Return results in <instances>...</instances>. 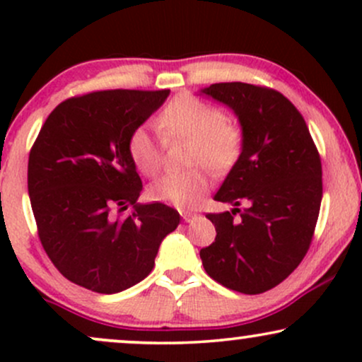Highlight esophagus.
Wrapping results in <instances>:
<instances>
[{"instance_id": "34e87169", "label": "esophagus", "mask_w": 362, "mask_h": 362, "mask_svg": "<svg viewBox=\"0 0 362 362\" xmlns=\"http://www.w3.org/2000/svg\"><path fill=\"white\" fill-rule=\"evenodd\" d=\"M182 218H184L185 223H190V221H194V219H197V214H194V213H182Z\"/></svg>"}]
</instances>
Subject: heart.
Masks as SVG:
<instances>
[{"instance_id": "heart-1", "label": "heart", "mask_w": 362, "mask_h": 362, "mask_svg": "<svg viewBox=\"0 0 362 362\" xmlns=\"http://www.w3.org/2000/svg\"><path fill=\"white\" fill-rule=\"evenodd\" d=\"M156 129L165 141L190 139L189 167H204L213 173L228 172L240 158L243 132L236 124L226 120L224 112L213 103L192 95L173 98L158 115ZM129 156L144 175L153 177L161 168V143L146 127L131 132L127 141ZM207 177L201 170L185 173H167L149 185L153 201L177 207H192L207 192Z\"/></svg>"}]
</instances>
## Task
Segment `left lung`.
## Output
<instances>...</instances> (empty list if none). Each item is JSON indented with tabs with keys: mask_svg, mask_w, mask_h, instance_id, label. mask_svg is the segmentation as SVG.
Instances as JSON below:
<instances>
[{
	"mask_svg": "<svg viewBox=\"0 0 362 362\" xmlns=\"http://www.w3.org/2000/svg\"><path fill=\"white\" fill-rule=\"evenodd\" d=\"M201 93L230 107L243 132L240 158L214 195L235 207L206 216L216 240L201 250L202 265L224 288L265 293L308 252L322 204V161L303 115L279 91L233 81ZM242 202L247 207L240 211Z\"/></svg>",
	"mask_w": 362,
	"mask_h": 362,
	"instance_id": "8db88e82",
	"label": "left lung"
}]
</instances>
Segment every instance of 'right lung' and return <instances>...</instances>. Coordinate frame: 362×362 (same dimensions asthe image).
Listing matches in <instances>:
<instances>
[{
    "mask_svg": "<svg viewBox=\"0 0 362 362\" xmlns=\"http://www.w3.org/2000/svg\"><path fill=\"white\" fill-rule=\"evenodd\" d=\"M170 90H103L51 112L28 156V195L45 253L66 279L114 294L153 271L180 223L161 202L139 204L143 184L127 141ZM129 205L132 214L120 216Z\"/></svg>",
    "mask_w": 362,
    "mask_h": 362,
    "instance_id": "obj_1",
    "label": "right lung"
}]
</instances>
